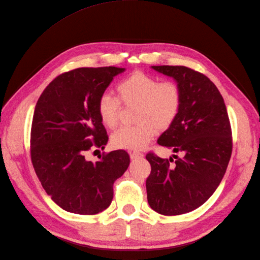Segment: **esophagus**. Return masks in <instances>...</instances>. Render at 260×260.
I'll use <instances>...</instances> for the list:
<instances>
[{"label":"esophagus","instance_id":"1","mask_svg":"<svg viewBox=\"0 0 260 260\" xmlns=\"http://www.w3.org/2000/svg\"><path fill=\"white\" fill-rule=\"evenodd\" d=\"M130 157H131V159H137V158H141V157H143V154L140 152L133 151V152H130Z\"/></svg>","mask_w":260,"mask_h":260}]
</instances>
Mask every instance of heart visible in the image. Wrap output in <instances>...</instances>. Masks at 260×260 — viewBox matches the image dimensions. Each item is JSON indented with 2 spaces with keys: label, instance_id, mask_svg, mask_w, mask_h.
I'll return each instance as SVG.
<instances>
[{
  "label": "heart",
  "instance_id": "heart-1",
  "mask_svg": "<svg viewBox=\"0 0 260 260\" xmlns=\"http://www.w3.org/2000/svg\"><path fill=\"white\" fill-rule=\"evenodd\" d=\"M118 99L103 94L98 102V113L105 127L114 129L119 121L120 103L138 105L133 127L118 129L112 136L116 148L140 151L144 148L157 131L166 130L179 115L182 93L175 82H161L147 74L136 72L117 85Z\"/></svg>",
  "mask_w": 260,
  "mask_h": 260
}]
</instances>
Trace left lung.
I'll use <instances>...</instances> for the list:
<instances>
[{"instance_id":"left-lung-1","label":"left lung","mask_w":260,"mask_h":260,"mask_svg":"<svg viewBox=\"0 0 260 260\" xmlns=\"http://www.w3.org/2000/svg\"><path fill=\"white\" fill-rule=\"evenodd\" d=\"M151 68L172 78L182 93L179 115L157 143L183 156L170 165L171 157L146 155L152 167L147 202L158 214L182 215L203 205L221 182L232 153L230 121L221 94L206 76L184 66Z\"/></svg>"}]
</instances>
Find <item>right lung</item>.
<instances>
[{"mask_svg": "<svg viewBox=\"0 0 260 260\" xmlns=\"http://www.w3.org/2000/svg\"><path fill=\"white\" fill-rule=\"evenodd\" d=\"M124 68H78L45 88L35 108L31 160L51 199L66 211L95 215L113 201L115 181L128 169L129 154L118 149L103 158H85L93 146L104 148L108 137L98 102Z\"/></svg>", "mask_w": 260, "mask_h": 260, "instance_id": "right-lung-1", "label": "right lung"}]
</instances>
